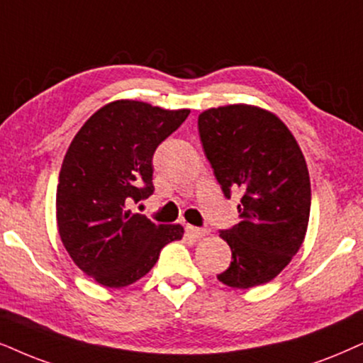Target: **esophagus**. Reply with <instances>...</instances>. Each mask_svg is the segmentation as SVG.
Returning a JSON list of instances; mask_svg holds the SVG:
<instances>
[{
    "mask_svg": "<svg viewBox=\"0 0 363 363\" xmlns=\"http://www.w3.org/2000/svg\"><path fill=\"white\" fill-rule=\"evenodd\" d=\"M186 233H187V236L194 238V240H201V238L209 235L208 229H201V228H194V226H186Z\"/></svg>",
    "mask_w": 363,
    "mask_h": 363,
    "instance_id": "esophagus-1",
    "label": "esophagus"
}]
</instances>
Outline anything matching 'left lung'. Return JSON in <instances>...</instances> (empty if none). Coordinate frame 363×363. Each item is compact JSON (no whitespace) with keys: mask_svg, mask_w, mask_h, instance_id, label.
<instances>
[{"mask_svg":"<svg viewBox=\"0 0 363 363\" xmlns=\"http://www.w3.org/2000/svg\"><path fill=\"white\" fill-rule=\"evenodd\" d=\"M197 125L224 196L242 192L241 221L219 233L233 261L218 279L238 290L272 281L305 241L311 204L305 155L281 118L256 105L208 108Z\"/></svg>","mask_w":363,"mask_h":363,"instance_id":"1","label":"left lung"}]
</instances>
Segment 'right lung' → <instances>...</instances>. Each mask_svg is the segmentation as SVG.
I'll return each mask as SVG.
<instances>
[{"label":"right lung","mask_w":363,"mask_h":363,"mask_svg":"<svg viewBox=\"0 0 363 363\" xmlns=\"http://www.w3.org/2000/svg\"><path fill=\"white\" fill-rule=\"evenodd\" d=\"M189 112L113 100L73 137L57 186L58 235L73 263L102 286L135 283L167 242L184 236L181 224H155L128 204L154 192L152 155Z\"/></svg>","instance_id":"add662e5"}]
</instances>
